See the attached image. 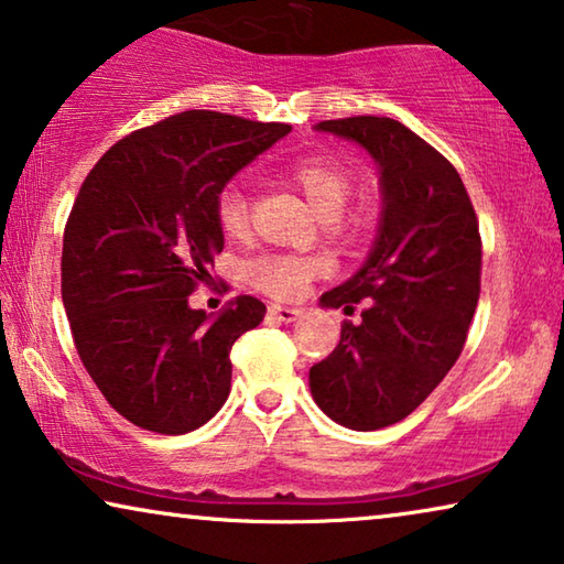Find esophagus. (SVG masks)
I'll return each instance as SVG.
<instances>
[{"label":"esophagus","instance_id":"1","mask_svg":"<svg viewBox=\"0 0 564 564\" xmlns=\"http://www.w3.org/2000/svg\"><path fill=\"white\" fill-rule=\"evenodd\" d=\"M300 315H302V310H297V307L269 305V317H272V321H282V323H295Z\"/></svg>","mask_w":564,"mask_h":564}]
</instances>
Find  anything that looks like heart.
<instances>
[{
  "instance_id": "b5f03b06",
  "label": "heart",
  "mask_w": 564,
  "mask_h": 564,
  "mask_svg": "<svg viewBox=\"0 0 564 564\" xmlns=\"http://www.w3.org/2000/svg\"><path fill=\"white\" fill-rule=\"evenodd\" d=\"M288 181L305 195L310 206L325 224L330 226L333 234L354 236L361 234L369 226V214L366 210H346L350 187V173L340 167L338 162L328 158H300L290 162L284 170ZM216 221L226 236L249 234L251 226V198L239 183H228L216 193L214 200ZM328 272V264L321 257H297V254H267L243 267L247 280L262 290L264 295L274 300H295L305 288L317 276Z\"/></svg>"
}]
</instances>
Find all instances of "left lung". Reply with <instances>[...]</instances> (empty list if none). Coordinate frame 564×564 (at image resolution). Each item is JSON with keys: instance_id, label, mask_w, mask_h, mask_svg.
I'll return each instance as SVG.
<instances>
[{"instance_id": "1", "label": "left lung", "mask_w": 564, "mask_h": 564, "mask_svg": "<svg viewBox=\"0 0 564 564\" xmlns=\"http://www.w3.org/2000/svg\"><path fill=\"white\" fill-rule=\"evenodd\" d=\"M317 129L379 162L383 210L371 257L321 300L348 315L366 307L310 369V391L343 427L381 430L417 410L458 361L480 295L478 218L458 170L402 121L348 117Z\"/></svg>"}]
</instances>
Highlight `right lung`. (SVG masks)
<instances>
[{
  "mask_svg": "<svg viewBox=\"0 0 564 564\" xmlns=\"http://www.w3.org/2000/svg\"><path fill=\"white\" fill-rule=\"evenodd\" d=\"M290 124L183 111L104 152L63 234L61 295L88 377L121 417L198 430L231 389V346L264 321L241 295L216 321L187 305L224 249L216 193Z\"/></svg>",
  "mask_w": 564,
  "mask_h": 564,
  "instance_id": "1",
  "label": "right lung"
}]
</instances>
